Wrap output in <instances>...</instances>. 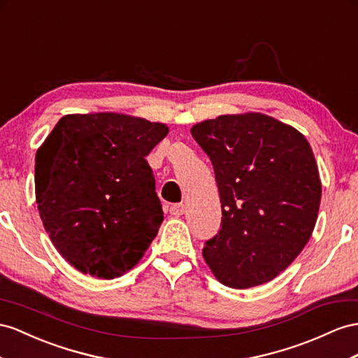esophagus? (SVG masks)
<instances>
[{
  "label": "esophagus",
  "mask_w": 358,
  "mask_h": 358,
  "mask_svg": "<svg viewBox=\"0 0 358 358\" xmlns=\"http://www.w3.org/2000/svg\"><path fill=\"white\" fill-rule=\"evenodd\" d=\"M169 212L172 216H181L186 212V206L185 204H172L169 207Z\"/></svg>",
  "instance_id": "obj_1"
}]
</instances>
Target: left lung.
Wrapping results in <instances>:
<instances>
[{
  "label": "left lung",
  "instance_id": "1",
  "mask_svg": "<svg viewBox=\"0 0 358 358\" xmlns=\"http://www.w3.org/2000/svg\"><path fill=\"white\" fill-rule=\"evenodd\" d=\"M190 133L212 160L222 207L206 263L233 289L273 280L316 225L322 185L310 143L296 128L255 112L207 119Z\"/></svg>",
  "mask_w": 358,
  "mask_h": 358
}]
</instances>
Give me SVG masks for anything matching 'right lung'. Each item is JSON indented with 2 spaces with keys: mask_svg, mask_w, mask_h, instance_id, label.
I'll return each instance as SVG.
<instances>
[{
  "mask_svg": "<svg viewBox=\"0 0 358 358\" xmlns=\"http://www.w3.org/2000/svg\"><path fill=\"white\" fill-rule=\"evenodd\" d=\"M168 133V125L124 113L66 115L36 152L45 231L80 272L121 277L157 236L163 212L145 157Z\"/></svg>",
  "mask_w": 358,
  "mask_h": 358,
  "instance_id": "1",
  "label": "right lung"
}]
</instances>
